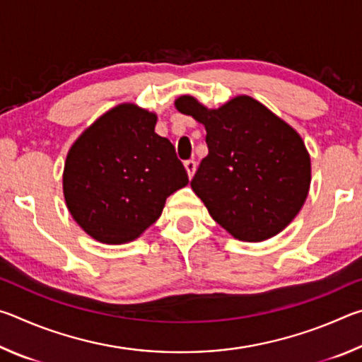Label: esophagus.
Listing matches in <instances>:
<instances>
[{
	"mask_svg": "<svg viewBox=\"0 0 362 362\" xmlns=\"http://www.w3.org/2000/svg\"><path fill=\"white\" fill-rule=\"evenodd\" d=\"M185 169H187L188 177H189V179H192L193 174H194V170H196V163L193 161V159H188V161H185Z\"/></svg>",
	"mask_w": 362,
	"mask_h": 362,
	"instance_id": "obj_1",
	"label": "esophagus"
}]
</instances>
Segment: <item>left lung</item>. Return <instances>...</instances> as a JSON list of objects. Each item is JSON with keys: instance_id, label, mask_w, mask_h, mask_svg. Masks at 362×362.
<instances>
[{"instance_id": "1", "label": "left lung", "mask_w": 362, "mask_h": 362, "mask_svg": "<svg viewBox=\"0 0 362 362\" xmlns=\"http://www.w3.org/2000/svg\"><path fill=\"white\" fill-rule=\"evenodd\" d=\"M175 108L206 127L209 153L192 188L211 217L240 241H265L283 231L302 209L311 182L298 132L249 95L212 110L180 95Z\"/></svg>"}]
</instances>
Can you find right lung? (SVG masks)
Wrapping results in <instances>:
<instances>
[{"instance_id": "add662e5", "label": "right lung", "mask_w": 362, "mask_h": 362, "mask_svg": "<svg viewBox=\"0 0 362 362\" xmlns=\"http://www.w3.org/2000/svg\"><path fill=\"white\" fill-rule=\"evenodd\" d=\"M156 115L134 103L108 110L66 155L64 196L71 217L103 244L134 241L159 218L168 196L188 183Z\"/></svg>"}]
</instances>
